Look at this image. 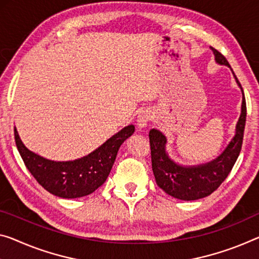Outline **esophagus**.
<instances>
[{
  "mask_svg": "<svg viewBox=\"0 0 259 259\" xmlns=\"http://www.w3.org/2000/svg\"><path fill=\"white\" fill-rule=\"evenodd\" d=\"M150 120H152V112L148 110L141 111V112L139 113L138 119H137L139 128H145V127H147V125H148V122Z\"/></svg>",
  "mask_w": 259,
  "mask_h": 259,
  "instance_id": "1",
  "label": "esophagus"
}]
</instances>
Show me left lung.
Listing matches in <instances>:
<instances>
[{
  "mask_svg": "<svg viewBox=\"0 0 259 259\" xmlns=\"http://www.w3.org/2000/svg\"><path fill=\"white\" fill-rule=\"evenodd\" d=\"M213 54L219 65L229 66L227 59L220 52L213 49ZM232 69V68H230ZM233 71V70H232ZM234 74V71H233ZM236 83L242 91L241 114L235 128V135L226 149L213 161L199 165H181L166 153L165 135L158 130H150L149 142L152 154V168L156 184L169 196L181 200H197L209 196L228 176L240 155L246 117L244 93L241 83L234 74Z\"/></svg>",
  "mask_w": 259,
  "mask_h": 259,
  "instance_id": "8db88e82",
  "label": "left lung"
}]
</instances>
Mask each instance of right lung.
I'll return each mask as SVG.
<instances>
[{
  "mask_svg": "<svg viewBox=\"0 0 259 259\" xmlns=\"http://www.w3.org/2000/svg\"><path fill=\"white\" fill-rule=\"evenodd\" d=\"M134 130V125L124 127L94 152L74 161H52L31 152L24 146L16 127L15 141L24 164L44 189L57 197L73 199L88 196L104 184L119 148Z\"/></svg>",
  "mask_w": 259,
  "mask_h": 259,
  "instance_id": "1",
  "label": "right lung"
}]
</instances>
